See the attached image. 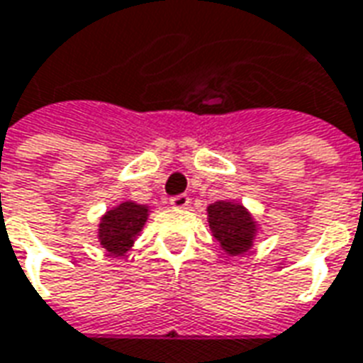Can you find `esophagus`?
<instances>
[{
    "mask_svg": "<svg viewBox=\"0 0 363 363\" xmlns=\"http://www.w3.org/2000/svg\"><path fill=\"white\" fill-rule=\"evenodd\" d=\"M189 202H190L189 194H174V196L169 199V204H171L173 208H186L189 206Z\"/></svg>",
    "mask_w": 363,
    "mask_h": 363,
    "instance_id": "esophagus-1",
    "label": "esophagus"
}]
</instances>
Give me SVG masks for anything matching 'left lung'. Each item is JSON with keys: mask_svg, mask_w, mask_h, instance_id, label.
<instances>
[{"mask_svg": "<svg viewBox=\"0 0 363 363\" xmlns=\"http://www.w3.org/2000/svg\"><path fill=\"white\" fill-rule=\"evenodd\" d=\"M208 222H210V230L214 238L222 243V247L228 253L235 255L252 247L255 224L252 216L245 212V208L240 204L225 202V200L210 204Z\"/></svg>", "mask_w": 363, "mask_h": 363, "instance_id": "8db88e82", "label": "left lung"}]
</instances>
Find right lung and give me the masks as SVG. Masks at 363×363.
Masks as SVG:
<instances>
[{
  "instance_id": "1",
  "label": "right lung",
  "mask_w": 363,
  "mask_h": 363,
  "mask_svg": "<svg viewBox=\"0 0 363 363\" xmlns=\"http://www.w3.org/2000/svg\"><path fill=\"white\" fill-rule=\"evenodd\" d=\"M147 220V206L123 202L110 210L100 224V243L113 255H123L133 245L135 235Z\"/></svg>"
}]
</instances>
